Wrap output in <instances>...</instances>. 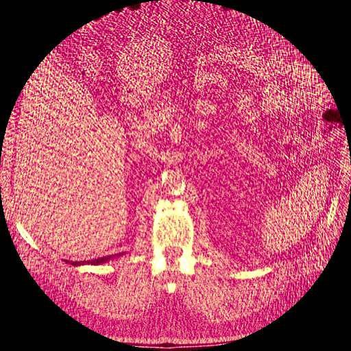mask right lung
<instances>
[{
    "instance_id": "obj_1",
    "label": "right lung",
    "mask_w": 351,
    "mask_h": 351,
    "mask_svg": "<svg viewBox=\"0 0 351 351\" xmlns=\"http://www.w3.org/2000/svg\"><path fill=\"white\" fill-rule=\"evenodd\" d=\"M123 253H119V254H111V256H104V258H98V259H92V261H83V262H70V261H66L69 262L70 265H74V267H80V265H84V263H89V265H101V263H105L108 262L117 256H121Z\"/></svg>"
}]
</instances>
